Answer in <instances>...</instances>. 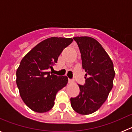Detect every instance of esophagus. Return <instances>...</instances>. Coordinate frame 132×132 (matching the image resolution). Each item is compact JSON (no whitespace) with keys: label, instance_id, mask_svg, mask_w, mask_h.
Listing matches in <instances>:
<instances>
[{"label":"esophagus","instance_id":"esophagus-1","mask_svg":"<svg viewBox=\"0 0 132 132\" xmlns=\"http://www.w3.org/2000/svg\"><path fill=\"white\" fill-rule=\"evenodd\" d=\"M68 81H69V83H72V82H73V80H72V79H69Z\"/></svg>","mask_w":132,"mask_h":132}]
</instances>
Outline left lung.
<instances>
[{
  "label": "left lung",
  "mask_w": 132,
  "mask_h": 132,
  "mask_svg": "<svg viewBox=\"0 0 132 132\" xmlns=\"http://www.w3.org/2000/svg\"><path fill=\"white\" fill-rule=\"evenodd\" d=\"M73 39L79 46L86 77L85 85H79V95L71 98V104L79 114H90L101 108L111 91L115 77L114 65L108 53L95 39L87 36Z\"/></svg>",
  "instance_id": "8db88e82"
}]
</instances>
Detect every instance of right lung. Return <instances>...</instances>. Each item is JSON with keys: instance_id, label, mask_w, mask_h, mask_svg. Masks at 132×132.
I'll list each match as a JSON object with an SVG mask.
<instances>
[{"instance_id": "right-lung-1", "label": "right lung", "mask_w": 132, "mask_h": 132, "mask_svg": "<svg viewBox=\"0 0 132 132\" xmlns=\"http://www.w3.org/2000/svg\"><path fill=\"white\" fill-rule=\"evenodd\" d=\"M72 38H47L24 57L16 71V85L24 103L31 110L46 112L53 108L56 94L66 86L68 78L47 72L57 62L63 50Z\"/></svg>"}]
</instances>
